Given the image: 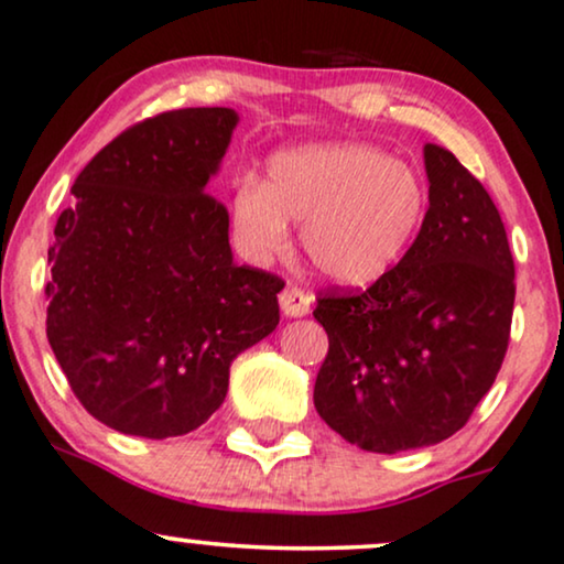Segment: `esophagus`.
<instances>
[{
	"label": "esophagus",
	"instance_id": "obj_1",
	"mask_svg": "<svg viewBox=\"0 0 564 564\" xmlns=\"http://www.w3.org/2000/svg\"><path fill=\"white\" fill-rule=\"evenodd\" d=\"M281 302V312L286 317H304L310 315V306H312V294H306L304 289L299 286H286L278 296Z\"/></svg>",
	"mask_w": 564,
	"mask_h": 564
}]
</instances>
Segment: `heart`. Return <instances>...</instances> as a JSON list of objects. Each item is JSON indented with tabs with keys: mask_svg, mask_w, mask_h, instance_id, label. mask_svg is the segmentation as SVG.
Masks as SVG:
<instances>
[{
	"mask_svg": "<svg viewBox=\"0 0 564 564\" xmlns=\"http://www.w3.org/2000/svg\"><path fill=\"white\" fill-rule=\"evenodd\" d=\"M426 192L409 163L359 142L275 153L265 182L241 180L231 224L241 252L265 262L286 252L289 224L325 278L365 286L388 273L424 218Z\"/></svg>",
	"mask_w": 564,
	"mask_h": 564,
	"instance_id": "b5f03b06",
	"label": "heart"
}]
</instances>
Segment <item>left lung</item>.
Wrapping results in <instances>:
<instances>
[{
  "label": "left lung",
  "mask_w": 564,
  "mask_h": 564,
  "mask_svg": "<svg viewBox=\"0 0 564 564\" xmlns=\"http://www.w3.org/2000/svg\"><path fill=\"white\" fill-rule=\"evenodd\" d=\"M430 210L367 291L319 294L327 333L315 409L369 453L437 445L466 426L510 344L516 265L500 210L451 151L426 142Z\"/></svg>",
  "instance_id": "left-lung-1"
}]
</instances>
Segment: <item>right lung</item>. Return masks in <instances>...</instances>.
<instances>
[{"mask_svg": "<svg viewBox=\"0 0 564 564\" xmlns=\"http://www.w3.org/2000/svg\"><path fill=\"white\" fill-rule=\"evenodd\" d=\"M239 117L163 111L101 148L48 247L46 335L98 422L134 437L197 430L229 367L275 330L283 281L237 265L229 210L208 195Z\"/></svg>", "mask_w": 564, "mask_h": 564, "instance_id": "add662e5", "label": "right lung"}]
</instances>
